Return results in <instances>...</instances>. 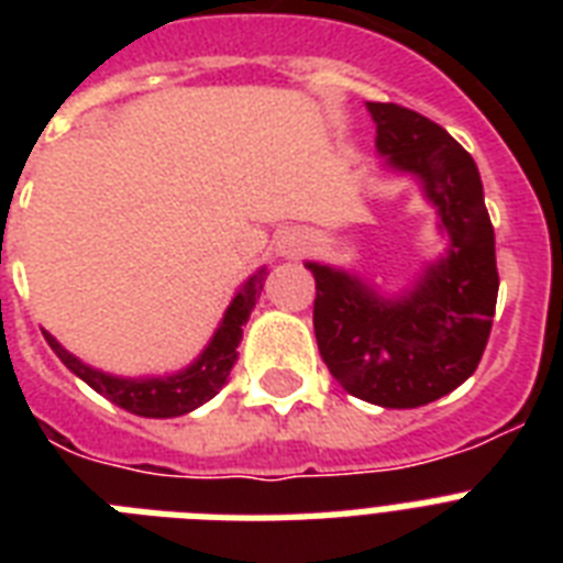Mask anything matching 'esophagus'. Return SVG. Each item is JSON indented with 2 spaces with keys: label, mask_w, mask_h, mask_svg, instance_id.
Returning a JSON list of instances; mask_svg holds the SVG:
<instances>
[{
  "label": "esophagus",
  "mask_w": 563,
  "mask_h": 563,
  "mask_svg": "<svg viewBox=\"0 0 563 563\" xmlns=\"http://www.w3.org/2000/svg\"><path fill=\"white\" fill-rule=\"evenodd\" d=\"M303 245H307V239L300 236L298 230H286L277 236V254L280 256H298Z\"/></svg>",
  "instance_id": "1"
}]
</instances>
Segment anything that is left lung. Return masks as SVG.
Instances as JSON below:
<instances>
[{"label": "left lung", "mask_w": 563, "mask_h": 563, "mask_svg": "<svg viewBox=\"0 0 563 563\" xmlns=\"http://www.w3.org/2000/svg\"><path fill=\"white\" fill-rule=\"evenodd\" d=\"M376 152L423 184L450 236L400 298L356 274L307 263L316 277L312 324L321 360L342 388L385 409L444 397L476 371L497 309V251L476 163L444 128L400 104L368 101Z\"/></svg>", "instance_id": "left-lung-1"}]
</instances>
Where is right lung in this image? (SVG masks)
Instances as JSON below:
<instances>
[{"label":"right lung","instance_id":"add662e5","mask_svg":"<svg viewBox=\"0 0 563 563\" xmlns=\"http://www.w3.org/2000/svg\"><path fill=\"white\" fill-rule=\"evenodd\" d=\"M265 268L245 280V286L236 291V298L230 300L228 312L221 318L219 330L210 339V344L203 347L201 356L189 365V368L178 371L169 376H145V379H125V376L104 374L90 365H84L78 356L60 347L57 339L48 333V347L57 353V360L64 362L66 368L75 376H81L84 383L90 385L92 391H99L101 397H108L110 402H117L119 409L140 415V418H178L187 411L198 409L207 400H212L219 388L228 383L230 368L239 360V342H242V327L251 318V309L256 307V298L263 291Z\"/></svg>","mask_w":563,"mask_h":563}]
</instances>
